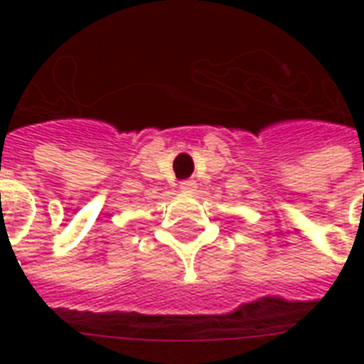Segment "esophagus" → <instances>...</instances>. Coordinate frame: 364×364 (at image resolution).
Instances as JSON below:
<instances>
[{
  "mask_svg": "<svg viewBox=\"0 0 364 364\" xmlns=\"http://www.w3.org/2000/svg\"><path fill=\"white\" fill-rule=\"evenodd\" d=\"M179 189H181L183 193H195V191H197V183L193 181V179H185V181H181V185H179Z\"/></svg>",
  "mask_w": 364,
  "mask_h": 364,
  "instance_id": "34e87169",
  "label": "esophagus"
}]
</instances>
